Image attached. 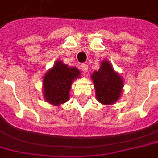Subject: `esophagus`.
Wrapping results in <instances>:
<instances>
[{
	"mask_svg": "<svg viewBox=\"0 0 158 158\" xmlns=\"http://www.w3.org/2000/svg\"><path fill=\"white\" fill-rule=\"evenodd\" d=\"M81 69H82V71L85 73L88 71V65H87V64H82V65H81Z\"/></svg>",
	"mask_w": 158,
	"mask_h": 158,
	"instance_id": "esophagus-1",
	"label": "esophagus"
}]
</instances>
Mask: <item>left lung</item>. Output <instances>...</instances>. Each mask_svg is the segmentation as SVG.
Here are the masks:
<instances>
[{
	"mask_svg": "<svg viewBox=\"0 0 158 158\" xmlns=\"http://www.w3.org/2000/svg\"><path fill=\"white\" fill-rule=\"evenodd\" d=\"M91 79L94 84L96 98L105 105L113 104L121 98L123 79L114 70L108 60H103L98 71L93 72Z\"/></svg>",
	"mask_w": 158,
	"mask_h": 158,
	"instance_id": "8db88e82",
	"label": "left lung"
}]
</instances>
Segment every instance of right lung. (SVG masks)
<instances>
[{"label":"right lung","mask_w":158,"mask_h":158,"mask_svg":"<svg viewBox=\"0 0 158 158\" xmlns=\"http://www.w3.org/2000/svg\"><path fill=\"white\" fill-rule=\"evenodd\" d=\"M80 77L77 68H69L61 60H56L52 68L44 75V96L45 100L55 106H59L69 99V91L73 81Z\"/></svg>","instance_id":"obj_1"}]
</instances>
